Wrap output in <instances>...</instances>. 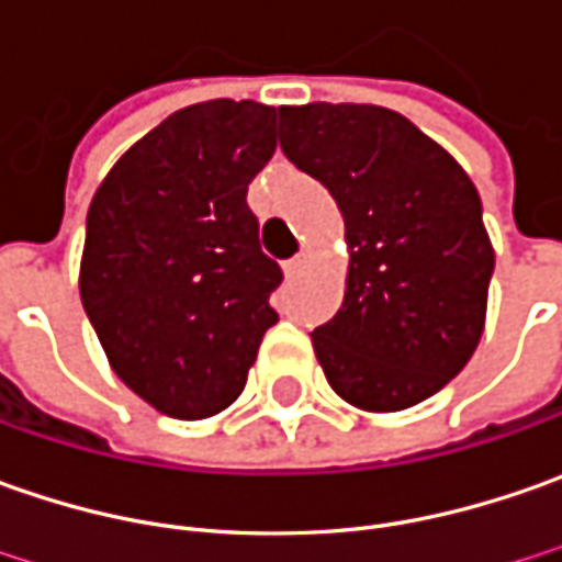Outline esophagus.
Wrapping results in <instances>:
<instances>
[{"mask_svg": "<svg viewBox=\"0 0 562 562\" xmlns=\"http://www.w3.org/2000/svg\"><path fill=\"white\" fill-rule=\"evenodd\" d=\"M282 270H285V277H301L304 270H307V251H301L295 258H289V261L282 263Z\"/></svg>", "mask_w": 562, "mask_h": 562, "instance_id": "1", "label": "esophagus"}]
</instances>
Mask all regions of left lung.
Instances as JSON below:
<instances>
[{"label": "left lung", "instance_id": "left-lung-1", "mask_svg": "<svg viewBox=\"0 0 562 562\" xmlns=\"http://www.w3.org/2000/svg\"><path fill=\"white\" fill-rule=\"evenodd\" d=\"M280 148L345 217V301L311 333L333 392L373 414L436 395L485 326L494 251L473 180L379 105L280 108Z\"/></svg>", "mask_w": 562, "mask_h": 562}]
</instances>
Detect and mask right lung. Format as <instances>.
I'll use <instances>...</instances> for the list:
<instances>
[{
  "instance_id": "obj_1",
  "label": "right lung",
  "mask_w": 562,
  "mask_h": 562,
  "mask_svg": "<svg viewBox=\"0 0 562 562\" xmlns=\"http://www.w3.org/2000/svg\"><path fill=\"white\" fill-rule=\"evenodd\" d=\"M277 108L214 99L146 133L87 214L80 299L114 373L177 419L243 395L280 263L258 243L248 183L277 151Z\"/></svg>"
}]
</instances>
